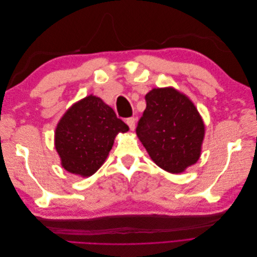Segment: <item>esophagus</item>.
Here are the masks:
<instances>
[{"mask_svg":"<svg viewBox=\"0 0 257 257\" xmlns=\"http://www.w3.org/2000/svg\"><path fill=\"white\" fill-rule=\"evenodd\" d=\"M126 124L128 125L131 131H134V128H135V118H127L126 119Z\"/></svg>","mask_w":257,"mask_h":257,"instance_id":"esophagus-1","label":"esophagus"}]
</instances>
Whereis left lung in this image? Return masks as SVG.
Returning a JSON list of instances; mask_svg holds the SVG:
<instances>
[{
    "mask_svg": "<svg viewBox=\"0 0 257 257\" xmlns=\"http://www.w3.org/2000/svg\"><path fill=\"white\" fill-rule=\"evenodd\" d=\"M136 134L152 161L180 174L198 161L205 136L203 119L191 99L174 88L152 89Z\"/></svg>",
    "mask_w": 257,
    "mask_h": 257,
    "instance_id": "left-lung-1",
    "label": "left lung"
}]
</instances>
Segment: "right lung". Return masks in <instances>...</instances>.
<instances>
[{"mask_svg": "<svg viewBox=\"0 0 257 257\" xmlns=\"http://www.w3.org/2000/svg\"><path fill=\"white\" fill-rule=\"evenodd\" d=\"M128 126L99 97L89 95L74 104L59 121L54 146L67 172L90 177L104 164L118 133Z\"/></svg>", "mask_w": 257, "mask_h": 257, "instance_id": "obj_1", "label": "right lung"}]
</instances>
